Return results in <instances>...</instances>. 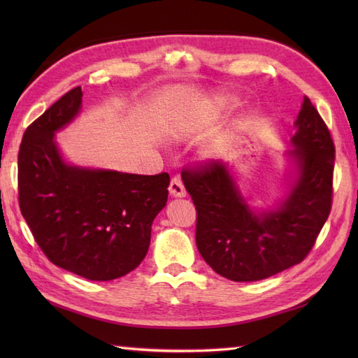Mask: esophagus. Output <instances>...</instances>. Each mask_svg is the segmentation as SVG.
I'll list each match as a JSON object with an SVG mask.
<instances>
[{"label": "esophagus", "instance_id": "esophagus-1", "mask_svg": "<svg viewBox=\"0 0 358 358\" xmlns=\"http://www.w3.org/2000/svg\"><path fill=\"white\" fill-rule=\"evenodd\" d=\"M169 192L172 196H177V199H183V196H186V189H185L183 181L177 177L172 178L169 185Z\"/></svg>", "mask_w": 358, "mask_h": 358}]
</instances>
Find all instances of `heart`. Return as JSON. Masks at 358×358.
<instances>
[{"instance_id":"obj_1","label":"heart","mask_w":358,"mask_h":358,"mask_svg":"<svg viewBox=\"0 0 358 358\" xmlns=\"http://www.w3.org/2000/svg\"><path fill=\"white\" fill-rule=\"evenodd\" d=\"M222 104H223V103H222Z\"/></svg>"}]
</instances>
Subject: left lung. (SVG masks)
Here are the masks:
<instances>
[{"mask_svg":"<svg viewBox=\"0 0 358 358\" xmlns=\"http://www.w3.org/2000/svg\"><path fill=\"white\" fill-rule=\"evenodd\" d=\"M295 127V149L287 154L295 159L299 178L272 210L250 209L223 162L208 159L181 171L196 210V248L222 277L257 281L301 263L329 217L336 148L308 96Z\"/></svg>","mask_w":358,"mask_h":358,"instance_id":"left-lung-1","label":"left lung"}]
</instances>
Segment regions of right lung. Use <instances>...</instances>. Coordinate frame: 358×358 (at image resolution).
<instances>
[{"mask_svg": "<svg viewBox=\"0 0 358 358\" xmlns=\"http://www.w3.org/2000/svg\"><path fill=\"white\" fill-rule=\"evenodd\" d=\"M81 96V87H73L26 129L18 152V203L53 264L109 281L146 257L171 178L167 172L135 175L66 164L53 136L77 117Z\"/></svg>", "mask_w": 358, "mask_h": 358, "instance_id": "obj_1", "label": "right lung"}]
</instances>
